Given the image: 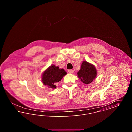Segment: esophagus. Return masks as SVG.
<instances>
[{
    "instance_id": "34e87169",
    "label": "esophagus",
    "mask_w": 132,
    "mask_h": 132,
    "mask_svg": "<svg viewBox=\"0 0 132 132\" xmlns=\"http://www.w3.org/2000/svg\"><path fill=\"white\" fill-rule=\"evenodd\" d=\"M68 72H69V73L70 74H73V72H74V71L73 70H68Z\"/></svg>"
}]
</instances>
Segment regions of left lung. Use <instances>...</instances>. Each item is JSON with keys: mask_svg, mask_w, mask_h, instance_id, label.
I'll use <instances>...</instances> for the list:
<instances>
[{"mask_svg": "<svg viewBox=\"0 0 132 132\" xmlns=\"http://www.w3.org/2000/svg\"><path fill=\"white\" fill-rule=\"evenodd\" d=\"M77 75L81 82L88 85L93 82L96 77L97 70L93 64L84 61Z\"/></svg>", "mask_w": 132, "mask_h": 132, "instance_id": "8db88e82", "label": "left lung"}]
</instances>
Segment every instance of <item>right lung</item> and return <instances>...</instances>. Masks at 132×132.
Returning <instances> with one entry per match:
<instances>
[{
  "label": "right lung",
  "mask_w": 132,
  "mask_h": 132,
  "mask_svg": "<svg viewBox=\"0 0 132 132\" xmlns=\"http://www.w3.org/2000/svg\"><path fill=\"white\" fill-rule=\"evenodd\" d=\"M67 74L63 69H60L58 66L52 64L43 72L42 80L43 84L49 88H56L57 83L60 81L64 76Z\"/></svg>",
  "instance_id": "right-lung-1"
}]
</instances>
